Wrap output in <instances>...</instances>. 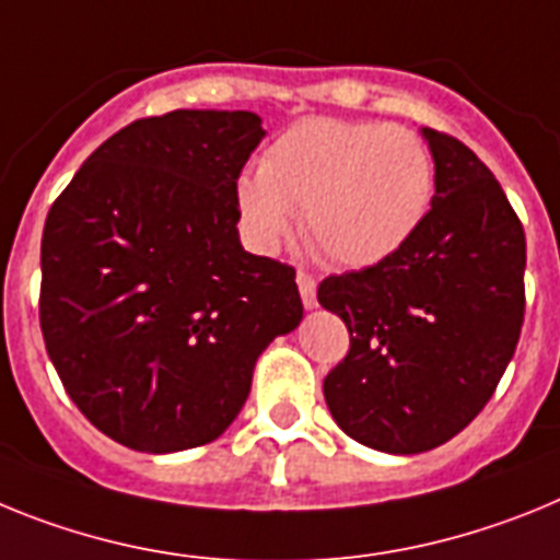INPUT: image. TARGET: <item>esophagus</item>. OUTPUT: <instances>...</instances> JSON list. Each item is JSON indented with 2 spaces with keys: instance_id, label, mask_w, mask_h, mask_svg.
Wrapping results in <instances>:
<instances>
[{
  "instance_id": "34e87169",
  "label": "esophagus",
  "mask_w": 560,
  "mask_h": 560,
  "mask_svg": "<svg viewBox=\"0 0 560 560\" xmlns=\"http://www.w3.org/2000/svg\"><path fill=\"white\" fill-rule=\"evenodd\" d=\"M295 281H299V293L301 301H304V307L313 310L315 304H318V299H315V276L307 273V270H299V273H295Z\"/></svg>"
}]
</instances>
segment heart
Segmentation results:
<instances>
[{
  "label": "heart",
  "mask_w": 560,
  "mask_h": 560,
  "mask_svg": "<svg viewBox=\"0 0 560 560\" xmlns=\"http://www.w3.org/2000/svg\"><path fill=\"white\" fill-rule=\"evenodd\" d=\"M436 191L434 154L406 126L310 118L290 126L236 183L247 240L273 253L301 228L329 261L372 267L425 222Z\"/></svg>",
  "instance_id": "b5f03b06"
}]
</instances>
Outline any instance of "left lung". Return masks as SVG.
Here are the masks:
<instances>
[{"label": "left lung", "instance_id": "1", "mask_svg": "<svg viewBox=\"0 0 560 560\" xmlns=\"http://www.w3.org/2000/svg\"><path fill=\"white\" fill-rule=\"evenodd\" d=\"M422 138L436 191L420 231L381 265L318 287L349 329L347 358L324 377L329 411L386 454L459 434L493 397L524 320L527 242L499 179L451 135Z\"/></svg>", "mask_w": 560, "mask_h": 560}]
</instances>
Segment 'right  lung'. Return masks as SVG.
Instances as JSON below:
<instances>
[{
  "label": "right lung",
  "mask_w": 560,
  "mask_h": 560,
  "mask_svg": "<svg viewBox=\"0 0 560 560\" xmlns=\"http://www.w3.org/2000/svg\"><path fill=\"white\" fill-rule=\"evenodd\" d=\"M253 112L174 109L112 135L52 202L38 318L70 400L143 454L236 420L267 343L299 327L295 270L242 247Z\"/></svg>",
  "instance_id": "right-lung-1"
}]
</instances>
